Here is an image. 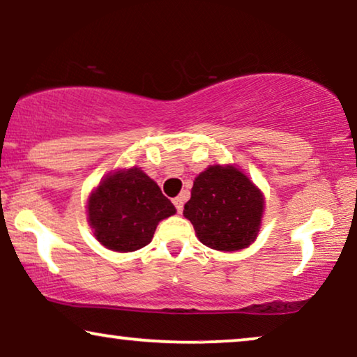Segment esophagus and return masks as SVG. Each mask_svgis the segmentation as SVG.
I'll return each mask as SVG.
<instances>
[{
    "mask_svg": "<svg viewBox=\"0 0 357 357\" xmlns=\"http://www.w3.org/2000/svg\"><path fill=\"white\" fill-rule=\"evenodd\" d=\"M183 197H177V198H174V206H175V209H177V213L180 214L183 211Z\"/></svg>",
    "mask_w": 357,
    "mask_h": 357,
    "instance_id": "esophagus-1",
    "label": "esophagus"
}]
</instances>
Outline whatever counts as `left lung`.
Segmentation results:
<instances>
[{"label":"left lung","mask_w":357,"mask_h":357,"mask_svg":"<svg viewBox=\"0 0 357 357\" xmlns=\"http://www.w3.org/2000/svg\"><path fill=\"white\" fill-rule=\"evenodd\" d=\"M265 198L236 165H211L195 178L183 216L199 242L221 252L250 245L258 236Z\"/></svg>","instance_id":"1"}]
</instances>
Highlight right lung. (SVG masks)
<instances>
[{"instance_id":"1","label":"right lung","mask_w":357,"mask_h":357,"mask_svg":"<svg viewBox=\"0 0 357 357\" xmlns=\"http://www.w3.org/2000/svg\"><path fill=\"white\" fill-rule=\"evenodd\" d=\"M172 214L174 204L139 167L107 175L87 199V221L96 238L114 252L148 245L158 224Z\"/></svg>"}]
</instances>
